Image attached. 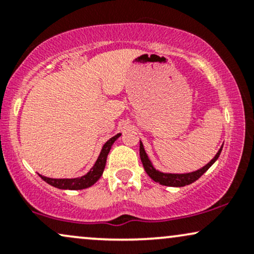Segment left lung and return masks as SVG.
<instances>
[{
    "instance_id": "8db88e82",
    "label": "left lung",
    "mask_w": 254,
    "mask_h": 254,
    "mask_svg": "<svg viewBox=\"0 0 254 254\" xmlns=\"http://www.w3.org/2000/svg\"><path fill=\"white\" fill-rule=\"evenodd\" d=\"M223 145H221V148L218 149L217 154L214 156V159L211 160L210 162H208L204 167L199 168V170L194 171V172H190V173H164V172L157 171L155 167H154L151 161L148 157L147 153H145L143 143L139 141V156H141V161L143 164V167L147 174L149 176L151 179L154 180L155 183L161 184V185L165 186H173V188H182V186L185 185H190L193 182H196L198 178H200L205 173L209 168L214 165V162L216 161L220 156L221 151H222Z\"/></svg>"
}]
</instances>
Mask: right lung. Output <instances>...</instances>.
Returning a JSON list of instances; mask_svg holds the SVG:
<instances>
[{"label": "right lung", "instance_id": "1", "mask_svg": "<svg viewBox=\"0 0 254 254\" xmlns=\"http://www.w3.org/2000/svg\"><path fill=\"white\" fill-rule=\"evenodd\" d=\"M122 133H117L116 136H113L112 138H110L109 141L106 142L103 145V149H101L100 154H99L98 160L95 161L94 166L90 168L89 172L84 176L80 178H71V179H54V178H48L44 177L42 174H39L40 178L50 184L51 186L57 189H62V190H83V189L89 188V186L94 185L95 183L100 179V177L103 176V172L105 170V166H106V159L107 155H109L111 147L115 143V141H117L118 137H121Z\"/></svg>", "mask_w": 254, "mask_h": 254}]
</instances>
